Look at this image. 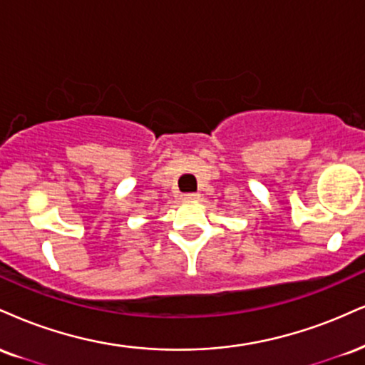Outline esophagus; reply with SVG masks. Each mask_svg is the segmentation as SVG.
Segmentation results:
<instances>
[{"label":"esophagus","mask_w":365,"mask_h":365,"mask_svg":"<svg viewBox=\"0 0 365 365\" xmlns=\"http://www.w3.org/2000/svg\"><path fill=\"white\" fill-rule=\"evenodd\" d=\"M182 199H183V200H187V202L199 200V199H200V194H183Z\"/></svg>","instance_id":"1"}]
</instances>
